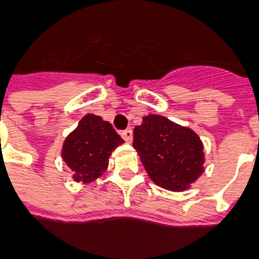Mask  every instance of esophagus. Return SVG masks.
Returning <instances> with one entry per match:
<instances>
[{
	"mask_svg": "<svg viewBox=\"0 0 259 259\" xmlns=\"http://www.w3.org/2000/svg\"><path fill=\"white\" fill-rule=\"evenodd\" d=\"M121 137H122V139H124V141L127 142V143H131L132 137H134V134H132V130H125V131H122Z\"/></svg>",
	"mask_w": 259,
	"mask_h": 259,
	"instance_id": "esophagus-1",
	"label": "esophagus"
}]
</instances>
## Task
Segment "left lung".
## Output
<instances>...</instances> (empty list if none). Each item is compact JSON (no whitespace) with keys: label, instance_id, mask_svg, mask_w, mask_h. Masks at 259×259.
<instances>
[{"label":"left lung","instance_id":"obj_1","mask_svg":"<svg viewBox=\"0 0 259 259\" xmlns=\"http://www.w3.org/2000/svg\"><path fill=\"white\" fill-rule=\"evenodd\" d=\"M132 146L149 178L168 191H186L205 172L201 138L164 116H145L134 130Z\"/></svg>","mask_w":259,"mask_h":259}]
</instances>
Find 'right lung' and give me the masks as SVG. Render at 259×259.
<instances>
[{"instance_id": "right-lung-1", "label": "right lung", "mask_w": 259, "mask_h": 259, "mask_svg": "<svg viewBox=\"0 0 259 259\" xmlns=\"http://www.w3.org/2000/svg\"><path fill=\"white\" fill-rule=\"evenodd\" d=\"M122 143L110 122L87 113L65 138L61 157L75 182L90 184L102 176L108 169L109 157Z\"/></svg>"}]
</instances>
